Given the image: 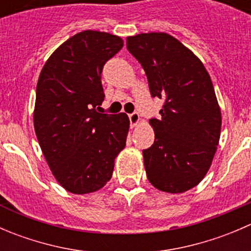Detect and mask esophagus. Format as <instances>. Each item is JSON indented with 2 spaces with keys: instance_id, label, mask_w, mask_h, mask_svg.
<instances>
[{
  "instance_id": "obj_1",
  "label": "esophagus",
  "mask_w": 251,
  "mask_h": 251,
  "mask_svg": "<svg viewBox=\"0 0 251 251\" xmlns=\"http://www.w3.org/2000/svg\"><path fill=\"white\" fill-rule=\"evenodd\" d=\"M128 119H130V124H131V126H136L137 125L138 123H140V114L138 113H131V114H128Z\"/></svg>"
}]
</instances>
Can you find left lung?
I'll return each instance as SVG.
<instances>
[{"label":"left lung","mask_w":251,"mask_h":251,"mask_svg":"<svg viewBox=\"0 0 251 251\" xmlns=\"http://www.w3.org/2000/svg\"><path fill=\"white\" fill-rule=\"evenodd\" d=\"M127 50L146 72L151 97L164 100L151 118L155 138L143 149L147 177L155 188L182 193L209 171L221 131V110L211 78L192 50L171 35L127 37Z\"/></svg>","instance_id":"left-lung-1"}]
</instances>
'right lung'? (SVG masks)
Listing matches in <instances>:
<instances>
[{
  "instance_id": "obj_1",
  "label": "right lung",
  "mask_w": 251,
  "mask_h": 251,
  "mask_svg": "<svg viewBox=\"0 0 251 251\" xmlns=\"http://www.w3.org/2000/svg\"><path fill=\"white\" fill-rule=\"evenodd\" d=\"M123 46L108 32H78L52 53L37 81L35 132L53 176L72 193L102 188L126 146L127 115L98 111L103 67Z\"/></svg>"
}]
</instances>
